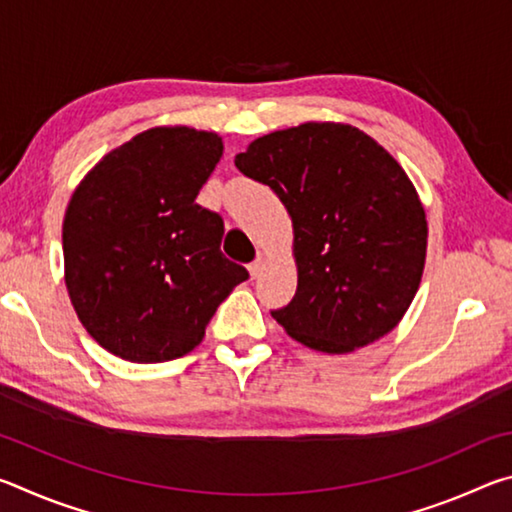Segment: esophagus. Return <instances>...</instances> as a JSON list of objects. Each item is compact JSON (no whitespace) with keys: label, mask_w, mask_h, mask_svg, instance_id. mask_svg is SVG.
<instances>
[{"label":"esophagus","mask_w":512,"mask_h":512,"mask_svg":"<svg viewBox=\"0 0 512 512\" xmlns=\"http://www.w3.org/2000/svg\"><path fill=\"white\" fill-rule=\"evenodd\" d=\"M262 268H264L262 257H257L255 262L248 264V271H250V275H253V277H259V273H262Z\"/></svg>","instance_id":"1"}]
</instances>
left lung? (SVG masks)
<instances>
[{"instance_id": "1", "label": "left lung", "mask_w": 512, "mask_h": 512, "mask_svg": "<svg viewBox=\"0 0 512 512\" xmlns=\"http://www.w3.org/2000/svg\"><path fill=\"white\" fill-rule=\"evenodd\" d=\"M268 185L293 221L298 291L273 318L329 354L391 332L420 287L427 219L393 155L348 124H302L264 135L235 158Z\"/></svg>"}]
</instances>
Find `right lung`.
<instances>
[{"label":"right lung","instance_id":"obj_1","mask_svg":"<svg viewBox=\"0 0 512 512\" xmlns=\"http://www.w3.org/2000/svg\"><path fill=\"white\" fill-rule=\"evenodd\" d=\"M221 153L214 133L151 128L108 153L69 201V298L92 339L121 359L192 352L216 307L248 280L221 253V214L196 203Z\"/></svg>","mask_w":512,"mask_h":512}]
</instances>
